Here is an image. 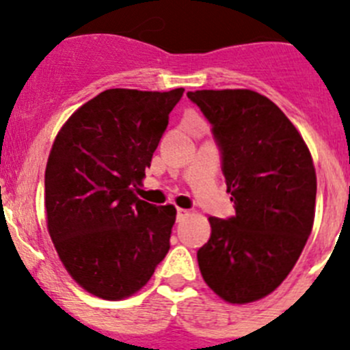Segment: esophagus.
<instances>
[{
	"mask_svg": "<svg viewBox=\"0 0 350 350\" xmlns=\"http://www.w3.org/2000/svg\"><path fill=\"white\" fill-rule=\"evenodd\" d=\"M185 215H189V210H184V208H178V210H177L178 221H180V219H184Z\"/></svg>",
	"mask_w": 350,
	"mask_h": 350,
	"instance_id": "34e87169",
	"label": "esophagus"
}]
</instances>
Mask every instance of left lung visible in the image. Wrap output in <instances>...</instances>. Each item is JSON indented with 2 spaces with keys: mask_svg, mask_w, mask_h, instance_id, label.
Returning a JSON list of instances; mask_svg holds the SVG:
<instances>
[{
  "mask_svg": "<svg viewBox=\"0 0 350 350\" xmlns=\"http://www.w3.org/2000/svg\"><path fill=\"white\" fill-rule=\"evenodd\" d=\"M222 150V172L237 215L208 217L198 250L206 286L233 305L273 293L295 268L315 217L314 161L295 124L250 89L194 91Z\"/></svg>",
  "mask_w": 350,
  "mask_h": 350,
  "instance_id": "1",
  "label": "left lung"
}]
</instances>
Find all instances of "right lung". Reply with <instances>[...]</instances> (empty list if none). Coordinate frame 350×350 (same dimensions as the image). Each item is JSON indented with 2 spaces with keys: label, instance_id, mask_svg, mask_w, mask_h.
Here are the masks:
<instances>
[{
  "label": "right lung",
  "instance_id": "obj_1",
  "mask_svg": "<svg viewBox=\"0 0 350 350\" xmlns=\"http://www.w3.org/2000/svg\"><path fill=\"white\" fill-rule=\"evenodd\" d=\"M184 89H107L71 113L45 168L47 230L71 279L98 298L124 299L170 250L177 210L137 196Z\"/></svg>",
  "mask_w": 350,
  "mask_h": 350
}]
</instances>
